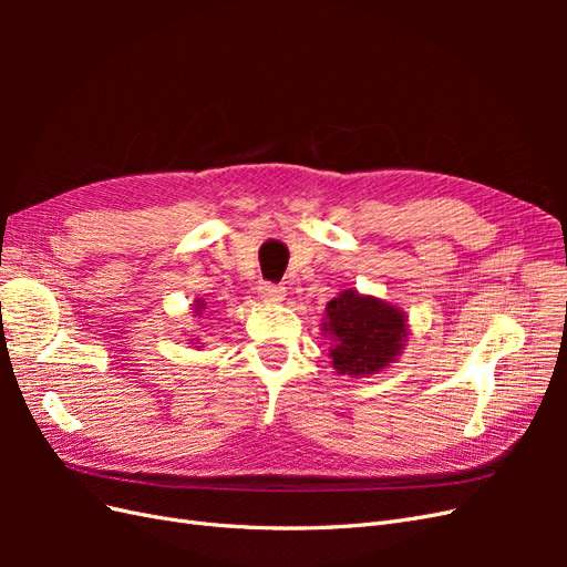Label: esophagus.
I'll return each mask as SVG.
<instances>
[{
	"mask_svg": "<svg viewBox=\"0 0 567 567\" xmlns=\"http://www.w3.org/2000/svg\"><path fill=\"white\" fill-rule=\"evenodd\" d=\"M257 293H260V298L265 302H281L286 298V288L265 281V284H260V288H257Z\"/></svg>",
	"mask_w": 567,
	"mask_h": 567,
	"instance_id": "1",
	"label": "esophagus"
}]
</instances>
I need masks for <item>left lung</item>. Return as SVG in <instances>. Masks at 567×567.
Instances as JSON below:
<instances>
[{"mask_svg": "<svg viewBox=\"0 0 567 567\" xmlns=\"http://www.w3.org/2000/svg\"><path fill=\"white\" fill-rule=\"evenodd\" d=\"M323 333L333 340V369L348 375H369L390 367L409 338L406 317L398 307L357 290H342L326 305Z\"/></svg>", "mask_w": 567, "mask_h": 567, "instance_id": "obj_1", "label": "left lung"}]
</instances>
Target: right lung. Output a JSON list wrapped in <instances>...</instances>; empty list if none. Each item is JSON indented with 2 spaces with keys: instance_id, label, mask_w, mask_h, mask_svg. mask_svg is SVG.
<instances>
[{
  "instance_id": "1",
  "label": "right lung",
  "mask_w": 567,
  "mask_h": 567,
  "mask_svg": "<svg viewBox=\"0 0 567 567\" xmlns=\"http://www.w3.org/2000/svg\"><path fill=\"white\" fill-rule=\"evenodd\" d=\"M203 310V302L200 300H196V312H200Z\"/></svg>"
}]
</instances>
